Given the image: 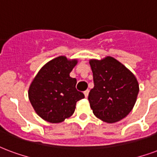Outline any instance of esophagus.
Here are the masks:
<instances>
[{"instance_id":"esophagus-1","label":"esophagus","mask_w":157,"mask_h":157,"mask_svg":"<svg viewBox=\"0 0 157 157\" xmlns=\"http://www.w3.org/2000/svg\"><path fill=\"white\" fill-rule=\"evenodd\" d=\"M84 95H85V96H86V97H87L88 95H89V90H85V91H84Z\"/></svg>"}]
</instances>
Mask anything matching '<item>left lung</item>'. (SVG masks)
<instances>
[{
    "instance_id": "8db88e82",
    "label": "left lung",
    "mask_w": 157,
    "mask_h": 157,
    "mask_svg": "<svg viewBox=\"0 0 157 157\" xmlns=\"http://www.w3.org/2000/svg\"><path fill=\"white\" fill-rule=\"evenodd\" d=\"M94 87L88 100L94 115L113 123L126 117L134 106L139 85L135 75L111 56L101 61L90 60Z\"/></svg>"
}]
</instances>
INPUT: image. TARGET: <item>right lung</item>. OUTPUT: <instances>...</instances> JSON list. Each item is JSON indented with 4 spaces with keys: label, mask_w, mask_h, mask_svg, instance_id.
Listing matches in <instances>:
<instances>
[{
    "label": "right lung",
    "mask_w": 157,
    "mask_h": 157,
    "mask_svg": "<svg viewBox=\"0 0 157 157\" xmlns=\"http://www.w3.org/2000/svg\"><path fill=\"white\" fill-rule=\"evenodd\" d=\"M76 60L58 56L40 70L29 88V100L37 115L51 123H59L74 113L76 102L85 97L70 76Z\"/></svg>",
    "instance_id": "obj_1"
}]
</instances>
